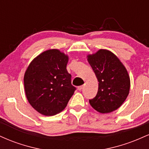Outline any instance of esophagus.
<instances>
[{
	"mask_svg": "<svg viewBox=\"0 0 149 149\" xmlns=\"http://www.w3.org/2000/svg\"><path fill=\"white\" fill-rule=\"evenodd\" d=\"M83 89V85H80V86H78V90H79V91H81Z\"/></svg>",
	"mask_w": 149,
	"mask_h": 149,
	"instance_id": "1",
	"label": "esophagus"
}]
</instances>
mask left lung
Returning a JSON list of instances; mask_svg holds the SVG:
<instances>
[{
  "label": "left lung",
  "instance_id": "left-lung-1",
  "mask_svg": "<svg viewBox=\"0 0 149 149\" xmlns=\"http://www.w3.org/2000/svg\"><path fill=\"white\" fill-rule=\"evenodd\" d=\"M99 82L96 97L89 100L94 109L101 113L116 110L123 104L130 88L127 69L113 53L101 49L87 56Z\"/></svg>",
  "mask_w": 149,
  "mask_h": 149
}]
</instances>
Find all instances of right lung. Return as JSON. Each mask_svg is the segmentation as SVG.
<instances>
[{"label": "right lung", "instance_id": "add662e5", "mask_svg": "<svg viewBox=\"0 0 149 149\" xmlns=\"http://www.w3.org/2000/svg\"><path fill=\"white\" fill-rule=\"evenodd\" d=\"M69 57L57 49L46 50L30 63L24 77L26 96L31 107L44 116L66 108L76 88L66 70Z\"/></svg>", "mask_w": 149, "mask_h": 149}]
</instances>
